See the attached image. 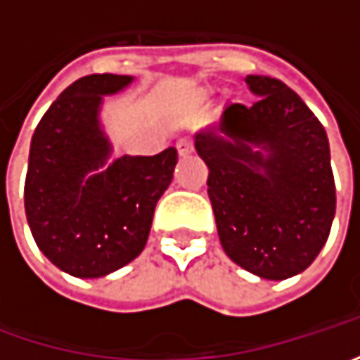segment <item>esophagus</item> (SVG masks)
Segmentation results:
<instances>
[{
    "label": "esophagus",
    "mask_w": 360,
    "mask_h": 360,
    "mask_svg": "<svg viewBox=\"0 0 360 360\" xmlns=\"http://www.w3.org/2000/svg\"><path fill=\"white\" fill-rule=\"evenodd\" d=\"M176 150H178L180 156H188V154H192V150H194V142H192L190 138H180V140L176 142Z\"/></svg>",
    "instance_id": "esophagus-1"
}]
</instances>
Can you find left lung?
<instances>
[{
  "mask_svg": "<svg viewBox=\"0 0 360 360\" xmlns=\"http://www.w3.org/2000/svg\"><path fill=\"white\" fill-rule=\"evenodd\" d=\"M246 84L260 100L226 105L194 146L210 170L224 252L260 278L284 281L311 266L330 232L337 196L328 138L281 79L246 76Z\"/></svg>",
  "mask_w": 360,
  "mask_h": 360,
  "instance_id": "8db88e82",
  "label": "left lung"
}]
</instances>
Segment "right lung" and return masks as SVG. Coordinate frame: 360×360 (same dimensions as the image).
Listing matches in <instances>:
<instances>
[{"mask_svg": "<svg viewBox=\"0 0 360 360\" xmlns=\"http://www.w3.org/2000/svg\"><path fill=\"white\" fill-rule=\"evenodd\" d=\"M131 79L79 77L49 105L32 138L23 190L27 224L49 262L77 278L105 276L144 250L156 202L174 178L176 148L108 162L102 96L118 94Z\"/></svg>", "mask_w": 360, "mask_h": 360, "instance_id": "add662e5", "label": "right lung"}]
</instances>
